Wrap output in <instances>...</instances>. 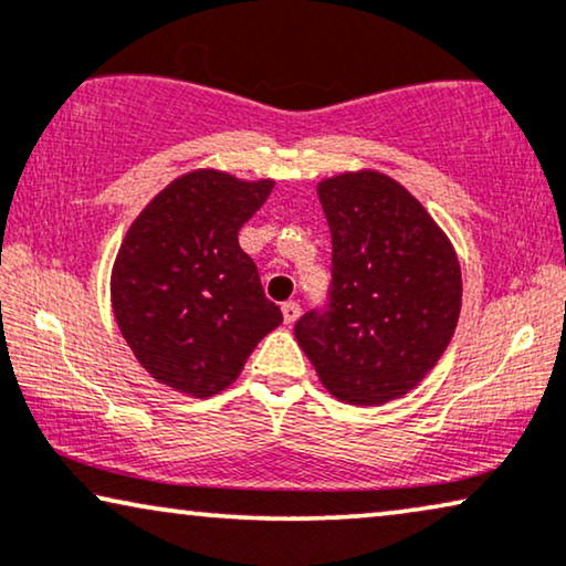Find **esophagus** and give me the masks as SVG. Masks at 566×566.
<instances>
[{
	"instance_id": "esophagus-1",
	"label": "esophagus",
	"mask_w": 566,
	"mask_h": 566,
	"mask_svg": "<svg viewBox=\"0 0 566 566\" xmlns=\"http://www.w3.org/2000/svg\"><path fill=\"white\" fill-rule=\"evenodd\" d=\"M282 315H284V323H295L300 318V305L297 303H284L282 305Z\"/></svg>"
}]
</instances>
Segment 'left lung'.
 Instances as JSON below:
<instances>
[{
  "label": "left lung",
  "mask_w": 566,
  "mask_h": 566,
  "mask_svg": "<svg viewBox=\"0 0 566 566\" xmlns=\"http://www.w3.org/2000/svg\"><path fill=\"white\" fill-rule=\"evenodd\" d=\"M318 199L334 243L331 303L305 313L295 338L338 401L388 403L448 349L461 315V263L432 214L386 172L323 178Z\"/></svg>",
  "instance_id": "1"
}]
</instances>
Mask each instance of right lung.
<instances>
[{
  "mask_svg": "<svg viewBox=\"0 0 566 566\" xmlns=\"http://www.w3.org/2000/svg\"><path fill=\"white\" fill-rule=\"evenodd\" d=\"M271 188V178L184 172L126 230L111 271L113 315L139 365L178 394H220L282 323L238 243Z\"/></svg>",
  "mask_w": 566,
  "mask_h": 566,
  "instance_id": "obj_1",
  "label": "right lung"
}]
</instances>
